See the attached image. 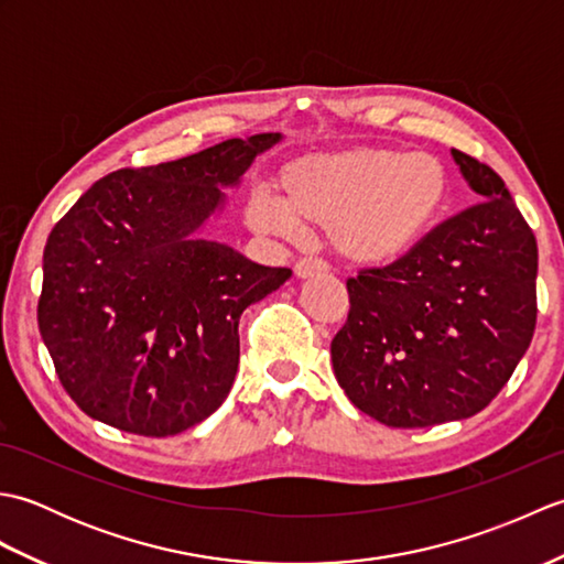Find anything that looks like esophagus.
Wrapping results in <instances>:
<instances>
[{
  "instance_id": "1",
  "label": "esophagus",
  "mask_w": 564,
  "mask_h": 564,
  "mask_svg": "<svg viewBox=\"0 0 564 564\" xmlns=\"http://www.w3.org/2000/svg\"><path fill=\"white\" fill-rule=\"evenodd\" d=\"M327 271V263L322 259H313V257H305V259H297L295 261V275L297 279H313L317 273H325Z\"/></svg>"
}]
</instances>
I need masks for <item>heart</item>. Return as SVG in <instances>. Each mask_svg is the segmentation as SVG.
Segmentation results:
<instances>
[{
  "mask_svg": "<svg viewBox=\"0 0 564 564\" xmlns=\"http://www.w3.org/2000/svg\"><path fill=\"white\" fill-rule=\"evenodd\" d=\"M283 196L257 191L247 203L254 232L295 242L325 227L341 261L386 269L406 259L448 213L451 174L436 154L394 148L315 152L285 164Z\"/></svg>",
  "mask_w": 564,
  "mask_h": 564,
  "instance_id": "1",
  "label": "heart"
}]
</instances>
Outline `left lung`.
<instances>
[{
  "label": "left lung",
  "instance_id": "1",
  "mask_svg": "<svg viewBox=\"0 0 564 564\" xmlns=\"http://www.w3.org/2000/svg\"><path fill=\"white\" fill-rule=\"evenodd\" d=\"M477 206L410 257L346 281L332 366L358 410L394 429L477 414L507 386L535 329L538 245L501 176L451 150Z\"/></svg>",
  "mask_w": 564,
  "mask_h": 564
}]
</instances>
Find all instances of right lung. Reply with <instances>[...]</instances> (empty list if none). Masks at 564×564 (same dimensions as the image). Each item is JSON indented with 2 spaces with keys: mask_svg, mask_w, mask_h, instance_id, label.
Listing matches in <instances>:
<instances>
[{
  "mask_svg": "<svg viewBox=\"0 0 564 564\" xmlns=\"http://www.w3.org/2000/svg\"><path fill=\"white\" fill-rule=\"evenodd\" d=\"M281 133L99 178L43 251L41 337L84 414L138 436H174L225 402L239 315L291 279L198 237Z\"/></svg>",
  "mask_w": 564,
  "mask_h": 564,
  "instance_id": "right-lung-1",
  "label": "right lung"
}]
</instances>
